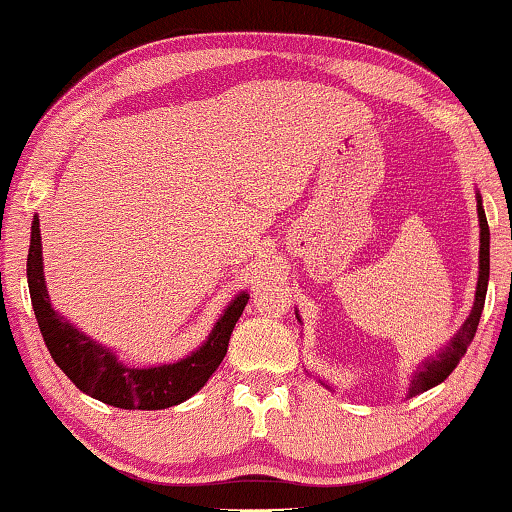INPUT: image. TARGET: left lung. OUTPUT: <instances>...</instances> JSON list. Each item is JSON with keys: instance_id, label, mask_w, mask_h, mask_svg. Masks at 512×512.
Here are the masks:
<instances>
[{"instance_id": "1", "label": "left lung", "mask_w": 512, "mask_h": 512, "mask_svg": "<svg viewBox=\"0 0 512 512\" xmlns=\"http://www.w3.org/2000/svg\"><path fill=\"white\" fill-rule=\"evenodd\" d=\"M476 201H478L476 207H478V221H480V256H478L476 300H473L471 314L466 316V321L462 323V328L455 332L453 339H450V342L443 346L439 353L432 355V358H427L425 362H420V365L416 367V372H413V376H411L409 392H406V397H416V395H420V392H425L429 388H434V385L446 381L450 372H453V369L459 365V360L464 358L466 346L473 342V335H476V330H478L480 314H483V307H485L487 281H490V226H487V217L483 210V196L476 194ZM295 316H298V321H300L298 311H295ZM321 385L330 388V385L323 381H321Z\"/></svg>"}]
</instances>
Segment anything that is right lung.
<instances>
[{
    "mask_svg": "<svg viewBox=\"0 0 512 512\" xmlns=\"http://www.w3.org/2000/svg\"><path fill=\"white\" fill-rule=\"evenodd\" d=\"M27 284L32 295V307L39 321L43 342L57 367L78 385L85 395L99 399L117 409L159 411L182 404L194 397L207 379L217 372L228 351L231 332L247 307L249 293L242 291L228 302L214 323L205 342L191 351L187 358L170 365L136 367L117 358L113 348L94 342L83 330H78L50 305L46 277H43V251L39 217L32 221V238L27 254Z\"/></svg>",
    "mask_w": 512,
    "mask_h": 512,
    "instance_id": "add662e5",
    "label": "right lung"
}]
</instances>
